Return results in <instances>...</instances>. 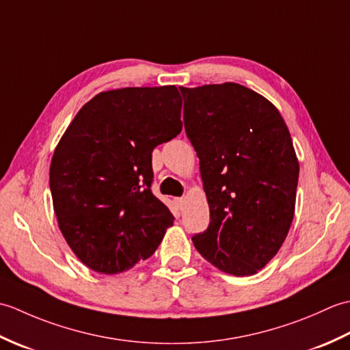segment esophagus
I'll return each mask as SVG.
<instances>
[{
	"instance_id": "1",
	"label": "esophagus",
	"mask_w": 350,
	"mask_h": 350,
	"mask_svg": "<svg viewBox=\"0 0 350 350\" xmlns=\"http://www.w3.org/2000/svg\"><path fill=\"white\" fill-rule=\"evenodd\" d=\"M174 203L177 204V207H179V209H182V207H183V204H185V198H183V197H179V198H174Z\"/></svg>"
}]
</instances>
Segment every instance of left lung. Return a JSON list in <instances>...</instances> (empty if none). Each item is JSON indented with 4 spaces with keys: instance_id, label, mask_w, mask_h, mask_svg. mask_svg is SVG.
I'll list each match as a JSON object with an SVG mask.
<instances>
[{
    "instance_id": "obj_1",
    "label": "left lung",
    "mask_w": 350,
    "mask_h": 350,
    "mask_svg": "<svg viewBox=\"0 0 350 350\" xmlns=\"http://www.w3.org/2000/svg\"><path fill=\"white\" fill-rule=\"evenodd\" d=\"M187 137L200 159L211 222L197 251L236 277L277 254L295 215L299 163L278 109L241 84L180 87Z\"/></svg>"
}]
</instances>
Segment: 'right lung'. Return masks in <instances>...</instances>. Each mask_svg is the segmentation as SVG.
<instances>
[{
  "label": "right lung",
  "mask_w": 350,
  "mask_h": 350,
  "mask_svg": "<svg viewBox=\"0 0 350 350\" xmlns=\"http://www.w3.org/2000/svg\"><path fill=\"white\" fill-rule=\"evenodd\" d=\"M174 85L128 87L87 102L49 168L58 227L77 257L100 273L150 257L174 217L152 192V152L182 131Z\"/></svg>",
  "instance_id": "obj_1"
}]
</instances>
